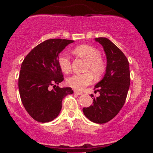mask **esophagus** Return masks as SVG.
I'll return each instance as SVG.
<instances>
[{
  "mask_svg": "<svg viewBox=\"0 0 153 153\" xmlns=\"http://www.w3.org/2000/svg\"><path fill=\"white\" fill-rule=\"evenodd\" d=\"M74 94H77V95H82V93L80 92V91H74Z\"/></svg>",
  "mask_w": 153,
  "mask_h": 153,
  "instance_id": "1",
  "label": "esophagus"
}]
</instances>
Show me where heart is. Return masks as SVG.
Wrapping results in <instances>:
<instances>
[{
    "instance_id": "b5f03b06",
    "label": "heart",
    "mask_w": 153,
    "mask_h": 153,
    "mask_svg": "<svg viewBox=\"0 0 153 153\" xmlns=\"http://www.w3.org/2000/svg\"><path fill=\"white\" fill-rule=\"evenodd\" d=\"M74 52L88 61L86 71H91L82 74H74L67 78V84L76 90H82L85 86L92 82L93 75L98 78L104 73L106 65L101 59V53L97 49L83 45L75 48ZM59 68L63 73H68L71 71V57L65 52H61L57 58Z\"/></svg>"
}]
</instances>
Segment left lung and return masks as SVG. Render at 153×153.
<instances>
[{"label":"left lung","instance_id":"left-lung-1","mask_svg":"<svg viewBox=\"0 0 153 153\" xmlns=\"http://www.w3.org/2000/svg\"><path fill=\"white\" fill-rule=\"evenodd\" d=\"M95 40L102 45L106 53V73L94 88H98L100 96L93 98L94 104L83 108L82 111L91 122L103 124L116 117L124 106L130 85V72L127 58L114 44L105 37Z\"/></svg>","mask_w":153,"mask_h":153}]
</instances>
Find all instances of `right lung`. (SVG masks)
Here are the masks:
<instances>
[{"label": "right lung", "mask_w": 153, "mask_h": 153, "mask_svg": "<svg viewBox=\"0 0 153 153\" xmlns=\"http://www.w3.org/2000/svg\"><path fill=\"white\" fill-rule=\"evenodd\" d=\"M73 40L51 39L35 47L23 61L19 90L24 108L34 120L49 122L59 115L62 99L73 94L71 88H59L64 80L57 58ZM53 86L52 89L51 87Z\"/></svg>", "instance_id": "obj_1"}]
</instances>
